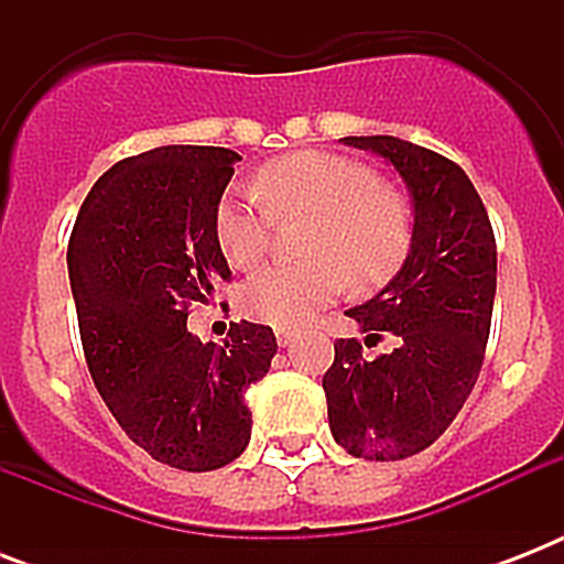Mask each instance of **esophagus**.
<instances>
[{
  "label": "esophagus",
  "mask_w": 564,
  "mask_h": 564,
  "mask_svg": "<svg viewBox=\"0 0 564 564\" xmlns=\"http://www.w3.org/2000/svg\"><path fill=\"white\" fill-rule=\"evenodd\" d=\"M274 336H278V345H283V348H286V345L295 339V330H292V327H278V330H274Z\"/></svg>",
  "instance_id": "obj_1"
}]
</instances>
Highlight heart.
<instances>
[{"label": "heart", "instance_id": "b5f03b06", "mask_svg": "<svg viewBox=\"0 0 564 564\" xmlns=\"http://www.w3.org/2000/svg\"><path fill=\"white\" fill-rule=\"evenodd\" d=\"M257 188L230 187L216 207V242L234 269H254L269 251L274 216H310L307 260L269 265L242 286L248 316L278 327L301 325L351 281L377 290L392 281L412 246V210L366 163L334 152H295L265 163Z\"/></svg>", "mask_w": 564, "mask_h": 564}]
</instances>
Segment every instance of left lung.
Wrapping results in <instances>:
<instances>
[{"instance_id":"obj_1","label":"left lung","mask_w":564,"mask_h":564,"mask_svg":"<svg viewBox=\"0 0 564 564\" xmlns=\"http://www.w3.org/2000/svg\"><path fill=\"white\" fill-rule=\"evenodd\" d=\"M392 163L412 195L410 254L375 299L351 307L366 348L394 336L375 360L360 339H336L325 371L330 433L351 456L392 463L421 454L463 410L480 377L498 286L489 213L454 161L398 137H345Z\"/></svg>"}]
</instances>
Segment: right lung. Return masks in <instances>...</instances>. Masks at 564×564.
<instances>
[{"instance_id": "right-lung-1", "label": "right lung", "mask_w": 564, "mask_h": 564, "mask_svg": "<svg viewBox=\"0 0 564 564\" xmlns=\"http://www.w3.org/2000/svg\"><path fill=\"white\" fill-rule=\"evenodd\" d=\"M237 161L219 145H161L119 161L84 198L66 248L101 401L134 445L181 471H213L246 451V389L278 351L265 325H230L225 345L187 330L195 301L230 281L213 219Z\"/></svg>"}]
</instances>
